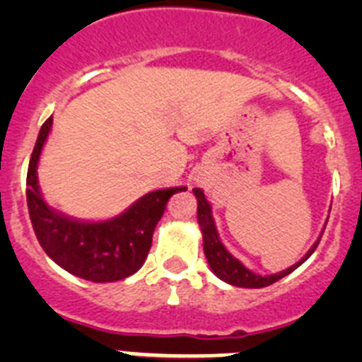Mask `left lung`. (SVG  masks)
Segmentation results:
<instances>
[{
    "label": "left lung",
    "mask_w": 362,
    "mask_h": 362,
    "mask_svg": "<svg viewBox=\"0 0 362 362\" xmlns=\"http://www.w3.org/2000/svg\"><path fill=\"white\" fill-rule=\"evenodd\" d=\"M192 192H194L196 199H198V222L203 233V250H204V255H206L208 266H210L211 272L215 273V276H218V279L224 280L226 284H231V286L235 287L261 289V287H268L272 286V284L279 282L280 279H284V276H287L289 273H293L296 268H299V266H301L303 262H305L306 259L315 252L320 238H322V235H320L319 240L312 245V249L306 252V254L303 255L296 264L291 266V268L284 269V272H279V273H273V275H257V273L250 272L249 268H245L238 259L233 257V255L228 252V249L222 245L221 238H218L217 228H215L214 217H211L210 203L206 202L202 189H192Z\"/></svg>",
    "instance_id": "1"
}]
</instances>
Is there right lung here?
I'll return each mask as SVG.
<instances>
[{"label":"right lung","instance_id":"1","mask_svg":"<svg viewBox=\"0 0 362 362\" xmlns=\"http://www.w3.org/2000/svg\"><path fill=\"white\" fill-rule=\"evenodd\" d=\"M52 129V117L43 122L28 168L29 217L40 245L56 264L71 275L103 284L124 280L144 266L152 247V235L175 192L187 187H170L141 196L117 217L86 222L54 210L38 187L40 154Z\"/></svg>","mask_w":362,"mask_h":362}]
</instances>
